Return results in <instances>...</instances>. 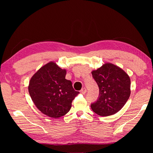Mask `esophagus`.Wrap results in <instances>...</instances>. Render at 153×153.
Instances as JSON below:
<instances>
[{"label": "esophagus", "instance_id": "34e87169", "mask_svg": "<svg viewBox=\"0 0 153 153\" xmlns=\"http://www.w3.org/2000/svg\"><path fill=\"white\" fill-rule=\"evenodd\" d=\"M86 92H87V90H86V89H85V87L82 88V89L80 90V92H81L82 94H84Z\"/></svg>", "mask_w": 153, "mask_h": 153}]
</instances>
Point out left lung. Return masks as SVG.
Wrapping results in <instances>:
<instances>
[{
  "mask_svg": "<svg viewBox=\"0 0 153 153\" xmlns=\"http://www.w3.org/2000/svg\"><path fill=\"white\" fill-rule=\"evenodd\" d=\"M92 75L100 90L98 99L91 104L92 111L101 116L119 112L130 96L129 76L121 68L110 63L92 71Z\"/></svg>",
  "mask_w": 153,
  "mask_h": 153,
  "instance_id": "1",
  "label": "left lung"
}]
</instances>
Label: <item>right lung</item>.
<instances>
[{
  "label": "right lung",
  "mask_w": 153,
  "mask_h": 153,
  "mask_svg": "<svg viewBox=\"0 0 153 153\" xmlns=\"http://www.w3.org/2000/svg\"><path fill=\"white\" fill-rule=\"evenodd\" d=\"M66 71L50 62L32 76L29 92L32 100L41 112L50 117L58 118L66 114L71 103L80 93L75 91L70 80L65 78Z\"/></svg>",
  "instance_id": "1"
}]
</instances>
